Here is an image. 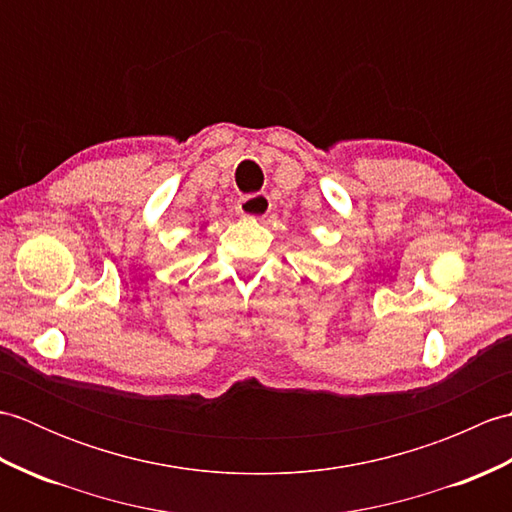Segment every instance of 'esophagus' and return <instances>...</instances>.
<instances>
[{
  "label": "esophagus",
  "mask_w": 512,
  "mask_h": 512,
  "mask_svg": "<svg viewBox=\"0 0 512 512\" xmlns=\"http://www.w3.org/2000/svg\"><path fill=\"white\" fill-rule=\"evenodd\" d=\"M270 211V198L266 193H253L246 195L237 202V213L242 217H250V220H262Z\"/></svg>",
  "instance_id": "34e87169"
}]
</instances>
